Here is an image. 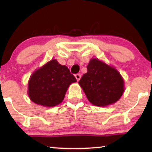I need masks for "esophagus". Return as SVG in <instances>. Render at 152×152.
Returning <instances> with one entry per match:
<instances>
[{"label": "esophagus", "instance_id": "esophagus-1", "mask_svg": "<svg viewBox=\"0 0 152 152\" xmlns=\"http://www.w3.org/2000/svg\"><path fill=\"white\" fill-rule=\"evenodd\" d=\"M75 77H76V80H77V81H78L80 80V78H81V75L80 74H76L75 75Z\"/></svg>", "mask_w": 152, "mask_h": 152}]
</instances>
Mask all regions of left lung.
<instances>
[{
    "mask_svg": "<svg viewBox=\"0 0 152 152\" xmlns=\"http://www.w3.org/2000/svg\"><path fill=\"white\" fill-rule=\"evenodd\" d=\"M87 99L94 106H106L119 100L125 91L124 81L112 66L98 58H91L87 73L79 82Z\"/></svg>",
    "mask_w": 152,
    "mask_h": 152,
    "instance_id": "1",
    "label": "left lung"
}]
</instances>
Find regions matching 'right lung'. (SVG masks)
Instances as JSON below:
<instances>
[{
  "instance_id": "1",
  "label": "right lung",
  "mask_w": 152,
  "mask_h": 152,
  "mask_svg": "<svg viewBox=\"0 0 152 152\" xmlns=\"http://www.w3.org/2000/svg\"><path fill=\"white\" fill-rule=\"evenodd\" d=\"M76 82L67 66L52 59L36 69L28 83V95L33 102L45 107H53L64 100L71 83Z\"/></svg>"
}]
</instances>
